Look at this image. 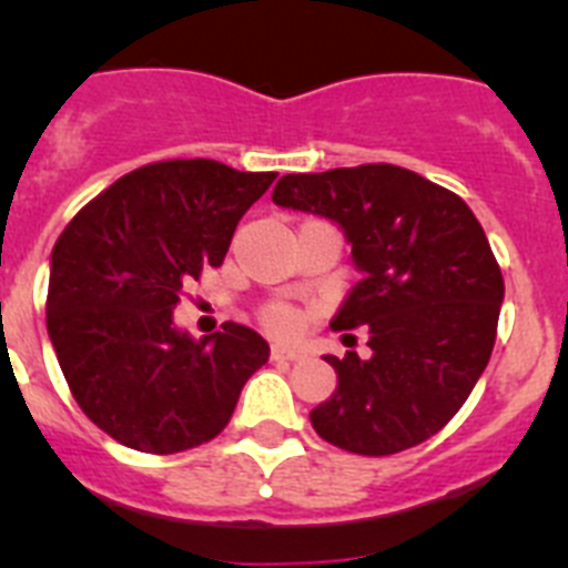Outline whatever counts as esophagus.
<instances>
[{"mask_svg": "<svg viewBox=\"0 0 568 568\" xmlns=\"http://www.w3.org/2000/svg\"><path fill=\"white\" fill-rule=\"evenodd\" d=\"M270 355H273L275 361H301L304 358V349L301 346H287V344H273V349H270Z\"/></svg>", "mask_w": 568, "mask_h": 568, "instance_id": "1", "label": "esophagus"}]
</instances>
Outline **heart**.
Returning <instances> with one entry per match:
<instances>
[{
    "instance_id": "heart-1",
    "label": "heart",
    "mask_w": 568,
    "mask_h": 568,
    "mask_svg": "<svg viewBox=\"0 0 568 568\" xmlns=\"http://www.w3.org/2000/svg\"><path fill=\"white\" fill-rule=\"evenodd\" d=\"M264 324H267L273 333H293L298 318H295V313L290 307H270L267 313H264Z\"/></svg>"
}]
</instances>
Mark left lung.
<instances>
[{"label":"left lung","mask_w":568,"mask_h":568,"mask_svg":"<svg viewBox=\"0 0 568 568\" xmlns=\"http://www.w3.org/2000/svg\"><path fill=\"white\" fill-rule=\"evenodd\" d=\"M273 202L338 224L364 275L329 327H366L373 353L324 355L338 386L310 413L315 433L369 458L433 438L469 398L498 335L504 275L475 213L395 164L290 173Z\"/></svg>","instance_id":"left-lung-1"}]
</instances>
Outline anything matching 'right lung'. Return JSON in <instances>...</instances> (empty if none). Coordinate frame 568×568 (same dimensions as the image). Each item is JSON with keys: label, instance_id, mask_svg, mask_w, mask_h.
Instances as JSON below:
<instances>
[{"label": "right lung", "instance_id": "1", "mask_svg": "<svg viewBox=\"0 0 568 568\" xmlns=\"http://www.w3.org/2000/svg\"><path fill=\"white\" fill-rule=\"evenodd\" d=\"M278 173L173 159L122 175L50 253L48 335L70 393L99 429L150 455L202 446L267 364L255 329L193 341L173 324L184 284L219 267L235 224Z\"/></svg>", "mask_w": 568, "mask_h": 568}]
</instances>
